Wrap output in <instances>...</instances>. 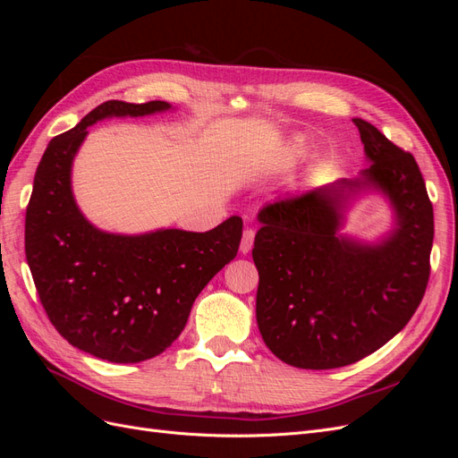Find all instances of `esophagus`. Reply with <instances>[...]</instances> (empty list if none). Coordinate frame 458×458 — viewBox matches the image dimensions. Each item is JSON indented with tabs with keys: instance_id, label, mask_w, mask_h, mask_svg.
<instances>
[{
	"instance_id": "34e87169",
	"label": "esophagus",
	"mask_w": 458,
	"mask_h": 458,
	"mask_svg": "<svg viewBox=\"0 0 458 458\" xmlns=\"http://www.w3.org/2000/svg\"><path fill=\"white\" fill-rule=\"evenodd\" d=\"M254 237H256V231H254V229H244L242 241H241V252H242V254H248V252L252 250Z\"/></svg>"
}]
</instances>
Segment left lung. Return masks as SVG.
<instances>
[{
    "label": "left lung",
    "mask_w": 458,
    "mask_h": 458,
    "mask_svg": "<svg viewBox=\"0 0 458 458\" xmlns=\"http://www.w3.org/2000/svg\"><path fill=\"white\" fill-rule=\"evenodd\" d=\"M353 123L370 160L361 175L258 214V327L267 348L298 369H338L380 350L411 321L429 279L434 208L419 164L372 123ZM367 188L384 191L396 212L398 225L380 245L337 233L344 202Z\"/></svg>",
    "instance_id": "8db88e82"
}]
</instances>
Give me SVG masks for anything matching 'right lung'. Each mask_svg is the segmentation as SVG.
<instances>
[{
    "mask_svg": "<svg viewBox=\"0 0 458 458\" xmlns=\"http://www.w3.org/2000/svg\"><path fill=\"white\" fill-rule=\"evenodd\" d=\"M168 108L165 101H106L93 108L49 141L26 208V261L49 321L74 348L110 363L147 361L170 348L200 290L237 256L242 237L239 216L206 233L114 234L80 212L71 172L91 123Z\"/></svg>",
    "mask_w": 458,
    "mask_h": 458,
    "instance_id": "1",
    "label": "right lung"
}]
</instances>
